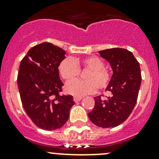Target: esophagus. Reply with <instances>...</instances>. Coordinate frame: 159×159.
<instances>
[{"label":"esophagus","mask_w":159,"mask_h":159,"mask_svg":"<svg viewBox=\"0 0 159 159\" xmlns=\"http://www.w3.org/2000/svg\"><path fill=\"white\" fill-rule=\"evenodd\" d=\"M82 99L81 98H78V97H74V101L75 102H78Z\"/></svg>","instance_id":"1"}]
</instances>
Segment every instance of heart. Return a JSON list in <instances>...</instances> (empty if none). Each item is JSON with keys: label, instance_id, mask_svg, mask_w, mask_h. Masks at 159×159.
Wrapping results in <instances>:
<instances>
[{"label": "heart", "instance_id": "b5f03b06", "mask_svg": "<svg viewBox=\"0 0 159 159\" xmlns=\"http://www.w3.org/2000/svg\"><path fill=\"white\" fill-rule=\"evenodd\" d=\"M80 69L88 70L85 75L87 81L74 80L66 85V91L78 98L91 94L99 90H104L111 80L110 71L104 67L103 60L97 56H91L81 60L66 58L60 62L58 71L63 79L71 81L80 74Z\"/></svg>", "mask_w": 159, "mask_h": 159}]
</instances>
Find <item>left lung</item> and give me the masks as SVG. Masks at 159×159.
<instances>
[{"mask_svg":"<svg viewBox=\"0 0 159 159\" xmlns=\"http://www.w3.org/2000/svg\"><path fill=\"white\" fill-rule=\"evenodd\" d=\"M98 52L113 69L111 80L106 88L111 96L105 100L101 96L94 98V107L88 113V116L100 127H115L127 119L136 103L142 81L139 63L127 49L113 48Z\"/></svg>","mask_w":159,"mask_h":159,"instance_id":"obj_1","label":"left lung"}]
</instances>
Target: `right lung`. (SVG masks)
<instances>
[{
  "label": "right lung",
  "mask_w": 159,
  "mask_h": 159,
  "mask_svg": "<svg viewBox=\"0 0 159 159\" xmlns=\"http://www.w3.org/2000/svg\"><path fill=\"white\" fill-rule=\"evenodd\" d=\"M66 51L49 43L33 46L23 58L17 84L25 112L36 126L45 130L61 128L75 104L71 95H61L62 81L58 66Z\"/></svg>",
  "instance_id": "right-lung-1"
}]
</instances>
